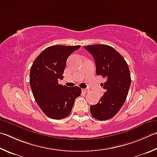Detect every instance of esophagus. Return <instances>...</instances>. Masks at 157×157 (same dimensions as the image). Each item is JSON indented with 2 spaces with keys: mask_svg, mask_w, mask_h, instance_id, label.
<instances>
[{
  "mask_svg": "<svg viewBox=\"0 0 157 157\" xmlns=\"http://www.w3.org/2000/svg\"><path fill=\"white\" fill-rule=\"evenodd\" d=\"M82 92L85 93H87L89 92V89H88V88H83V89H82Z\"/></svg>",
  "mask_w": 157,
  "mask_h": 157,
  "instance_id": "34e87169",
  "label": "esophagus"
}]
</instances>
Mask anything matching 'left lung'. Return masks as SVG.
<instances>
[{"label": "left lung", "mask_w": 157, "mask_h": 157, "mask_svg": "<svg viewBox=\"0 0 157 157\" xmlns=\"http://www.w3.org/2000/svg\"><path fill=\"white\" fill-rule=\"evenodd\" d=\"M84 47L95 59L97 75L106 79L101 84L106 92L98 104L90 106V113L98 120H107L119 112L126 101L131 84L129 67L112 47L95 44Z\"/></svg>", "instance_id": "obj_1"}]
</instances>
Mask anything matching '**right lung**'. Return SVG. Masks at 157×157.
Listing matches in <instances>:
<instances>
[{
    "label": "right lung",
    "mask_w": 157,
    "mask_h": 157,
    "mask_svg": "<svg viewBox=\"0 0 157 157\" xmlns=\"http://www.w3.org/2000/svg\"><path fill=\"white\" fill-rule=\"evenodd\" d=\"M80 47L54 45L39 54L30 70L29 84L37 104L45 115L53 119H61L69 115L74 102L80 96L78 86L68 87L58 84L63 79L67 58Z\"/></svg>",
    "instance_id": "right-lung-1"
}]
</instances>
